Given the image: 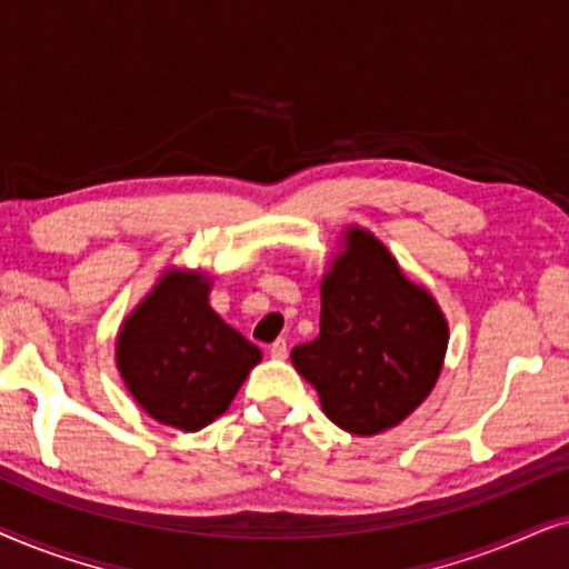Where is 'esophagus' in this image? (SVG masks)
Returning <instances> with one entry per match:
<instances>
[{
	"label": "esophagus",
	"instance_id": "34e87169",
	"mask_svg": "<svg viewBox=\"0 0 569 569\" xmlns=\"http://www.w3.org/2000/svg\"><path fill=\"white\" fill-rule=\"evenodd\" d=\"M269 355L274 357V360H284V357H287V341L284 339H277L274 345L269 347Z\"/></svg>",
	"mask_w": 569,
	"mask_h": 569
}]
</instances>
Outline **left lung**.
Segmentation results:
<instances>
[{
  "instance_id": "1",
  "label": "left lung",
  "mask_w": 569,
  "mask_h": 569,
  "mask_svg": "<svg viewBox=\"0 0 569 569\" xmlns=\"http://www.w3.org/2000/svg\"><path fill=\"white\" fill-rule=\"evenodd\" d=\"M347 246L321 284V333L292 349V365L316 386L333 425L376 435L432 391L448 326L432 295L401 274L380 240L355 228Z\"/></svg>"
}]
</instances>
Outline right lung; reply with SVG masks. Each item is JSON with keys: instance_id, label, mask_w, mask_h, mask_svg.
<instances>
[{"instance_id": "right-lung-1", "label": "right lung", "mask_w": 569, "mask_h": 569, "mask_svg": "<svg viewBox=\"0 0 569 569\" xmlns=\"http://www.w3.org/2000/svg\"><path fill=\"white\" fill-rule=\"evenodd\" d=\"M201 274L170 271L127 318L116 365L147 415L183 432L214 422L261 349L209 308Z\"/></svg>"}]
</instances>
